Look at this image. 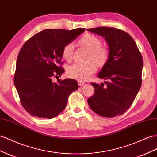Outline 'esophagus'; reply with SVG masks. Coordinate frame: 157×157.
I'll return each instance as SVG.
<instances>
[{
  "mask_svg": "<svg viewBox=\"0 0 157 157\" xmlns=\"http://www.w3.org/2000/svg\"><path fill=\"white\" fill-rule=\"evenodd\" d=\"M78 84L80 86H82L84 84V82L83 81H82V80H78Z\"/></svg>",
  "mask_w": 157,
  "mask_h": 157,
  "instance_id": "obj_1",
  "label": "esophagus"
}]
</instances>
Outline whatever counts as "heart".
I'll return each instance as SVG.
<instances>
[{"label": "heart", "instance_id": "heart-1", "mask_svg": "<svg viewBox=\"0 0 157 157\" xmlns=\"http://www.w3.org/2000/svg\"><path fill=\"white\" fill-rule=\"evenodd\" d=\"M79 43L89 51L88 60L91 61L72 65L67 69V73L71 78L84 80L88 79L97 70L96 63L92 60H94L99 65H102L108 60L109 52L106 48L101 46V41L100 38L91 33L84 35L79 40ZM73 49L74 45L71 42L63 47L62 56L66 61L71 60Z\"/></svg>", "mask_w": 157, "mask_h": 157}]
</instances>
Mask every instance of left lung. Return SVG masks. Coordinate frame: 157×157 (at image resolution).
<instances>
[{
  "label": "left lung",
  "mask_w": 157,
  "mask_h": 157,
  "mask_svg": "<svg viewBox=\"0 0 157 157\" xmlns=\"http://www.w3.org/2000/svg\"><path fill=\"white\" fill-rule=\"evenodd\" d=\"M87 30L105 37L109 46L108 59L98 75L107 80L104 84L90 83L94 94L88 99L93 112L114 117L121 115L133 104L142 84L143 57L137 44L127 32L112 27Z\"/></svg>",
  "instance_id": "1"
}]
</instances>
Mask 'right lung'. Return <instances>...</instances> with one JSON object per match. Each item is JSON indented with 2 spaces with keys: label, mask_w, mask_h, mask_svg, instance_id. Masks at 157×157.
<instances>
[{
  "label": "right lung",
  "mask_w": 157,
  "mask_h": 157,
  "mask_svg": "<svg viewBox=\"0 0 157 157\" xmlns=\"http://www.w3.org/2000/svg\"><path fill=\"white\" fill-rule=\"evenodd\" d=\"M47 29L37 33L24 44L17 58L14 82L24 108L32 116L52 119L67 104L69 95L78 88L77 80H58L65 70L61 62L64 46L84 32Z\"/></svg>",
  "instance_id": "right-lung-1"
}]
</instances>
